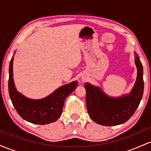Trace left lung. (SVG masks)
<instances>
[{"label": "left lung", "instance_id": "8db88e82", "mask_svg": "<svg viewBox=\"0 0 151 151\" xmlns=\"http://www.w3.org/2000/svg\"><path fill=\"white\" fill-rule=\"evenodd\" d=\"M136 55L135 63L138 70L136 82L131 93L119 98L106 96L99 87L86 84V102L88 114L94 122L103 126L124 124L133 115L143 96L144 89L143 65Z\"/></svg>", "mask_w": 151, "mask_h": 151}]
</instances>
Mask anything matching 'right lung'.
Returning a JSON list of instances; mask_svg holds the SVG:
<instances>
[{"label":"right lung","instance_id":"obj_1","mask_svg":"<svg viewBox=\"0 0 151 151\" xmlns=\"http://www.w3.org/2000/svg\"><path fill=\"white\" fill-rule=\"evenodd\" d=\"M13 57L9 65L8 91L18 114L24 120L40 125L50 124L58 120L62 113L66 98L78 86L77 81L61 86L42 99H30L18 93L15 89L13 78Z\"/></svg>","mask_w":151,"mask_h":151}]
</instances>
